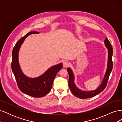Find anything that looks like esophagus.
Instances as JSON below:
<instances>
[{
    "mask_svg": "<svg viewBox=\"0 0 122 122\" xmlns=\"http://www.w3.org/2000/svg\"><path fill=\"white\" fill-rule=\"evenodd\" d=\"M70 66V63L69 62L67 61H65L63 62V67L64 68H67L69 66Z\"/></svg>",
    "mask_w": 122,
    "mask_h": 122,
    "instance_id": "obj_1",
    "label": "esophagus"
}]
</instances>
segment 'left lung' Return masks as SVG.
<instances>
[{"label":"left lung","instance_id":"obj_1","mask_svg":"<svg viewBox=\"0 0 122 122\" xmlns=\"http://www.w3.org/2000/svg\"><path fill=\"white\" fill-rule=\"evenodd\" d=\"M104 43L105 44V46L107 47V48L108 49V68L106 71L105 75L104 76V79H103L102 84L96 90H95L94 91L84 92L79 90V88H78L76 86L74 82V75L72 70L69 68H68L67 71L69 76V86L72 94L76 97H78L80 99H87L94 97L96 95L101 93V92L105 89L107 84V82L109 79L110 74L112 71L113 67V62L112 61L113 48L111 43H110V42L109 41L108 39L107 38H106L104 41Z\"/></svg>","mask_w":122,"mask_h":122}]
</instances>
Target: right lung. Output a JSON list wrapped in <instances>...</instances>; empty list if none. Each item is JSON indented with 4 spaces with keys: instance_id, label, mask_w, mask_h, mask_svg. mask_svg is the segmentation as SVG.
Wrapping results in <instances>:
<instances>
[{
    "instance_id": "add662e5",
    "label": "right lung",
    "mask_w": 122,
    "mask_h": 122,
    "mask_svg": "<svg viewBox=\"0 0 122 122\" xmlns=\"http://www.w3.org/2000/svg\"><path fill=\"white\" fill-rule=\"evenodd\" d=\"M31 31L22 37L15 44L12 51V70L15 77L17 86L22 93L36 98L45 96L51 91L53 81L58 72L62 68L61 63L53 66L38 78H29L22 72L18 62V52L26 37L31 34H38Z\"/></svg>"
}]
</instances>
